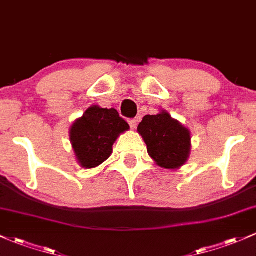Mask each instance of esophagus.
Instances as JSON below:
<instances>
[{
    "label": "esophagus",
    "instance_id": "esophagus-1",
    "mask_svg": "<svg viewBox=\"0 0 256 256\" xmlns=\"http://www.w3.org/2000/svg\"><path fill=\"white\" fill-rule=\"evenodd\" d=\"M129 126H130L132 129H136V123H138V120H136V118H132V120H128Z\"/></svg>",
    "mask_w": 256,
    "mask_h": 256
}]
</instances>
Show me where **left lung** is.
Returning a JSON list of instances; mask_svg holds the SVG:
<instances>
[{
	"mask_svg": "<svg viewBox=\"0 0 256 256\" xmlns=\"http://www.w3.org/2000/svg\"><path fill=\"white\" fill-rule=\"evenodd\" d=\"M150 158L160 167L177 170L186 164L190 154V132L171 114L161 111L148 114L138 126Z\"/></svg>",
	"mask_w": 256,
	"mask_h": 256,
	"instance_id": "1",
	"label": "left lung"
}]
</instances>
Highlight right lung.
Returning <instances> with one entry per match:
<instances>
[{"mask_svg": "<svg viewBox=\"0 0 256 256\" xmlns=\"http://www.w3.org/2000/svg\"><path fill=\"white\" fill-rule=\"evenodd\" d=\"M128 129L129 124L120 117L117 110L89 107L70 130L78 164L84 168H94L105 162L111 156L114 142Z\"/></svg>", "mask_w": 256, "mask_h": 256, "instance_id": "1", "label": "right lung"}]
</instances>
